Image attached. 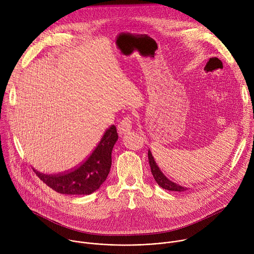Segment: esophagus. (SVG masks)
<instances>
[{
    "instance_id": "34e87169",
    "label": "esophagus",
    "mask_w": 254,
    "mask_h": 254,
    "mask_svg": "<svg viewBox=\"0 0 254 254\" xmlns=\"http://www.w3.org/2000/svg\"><path fill=\"white\" fill-rule=\"evenodd\" d=\"M131 123H132V122H131V119H130L129 117L124 118V119L121 121V123L119 124V126H118V131H119V133H120L121 135H123V134H126V133H127L128 131H130L131 126H132Z\"/></svg>"
}]
</instances>
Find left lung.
<instances>
[{
  "instance_id": "8db88e82",
  "label": "left lung",
  "mask_w": 254,
  "mask_h": 254,
  "mask_svg": "<svg viewBox=\"0 0 254 254\" xmlns=\"http://www.w3.org/2000/svg\"><path fill=\"white\" fill-rule=\"evenodd\" d=\"M148 157H149V163H150V167H151V172L153 174L154 179L156 180L157 184L162 187L165 190L168 191H174V192H184L186 191L188 188H186L185 186L178 184L171 181L164 173L163 171L160 169L159 165L157 164V162L155 161L152 152L149 150L148 153Z\"/></svg>"
}]
</instances>
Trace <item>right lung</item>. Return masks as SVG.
Masks as SVG:
<instances>
[{
  "label": "right lung",
  "instance_id": "add662e5",
  "mask_svg": "<svg viewBox=\"0 0 254 254\" xmlns=\"http://www.w3.org/2000/svg\"><path fill=\"white\" fill-rule=\"evenodd\" d=\"M119 138L117 127H108L92 154L79 167L62 174H43L33 169L43 182L66 195H89L100 188L112 167V152Z\"/></svg>",
  "mask_w": 254,
  "mask_h": 254
}]
</instances>
